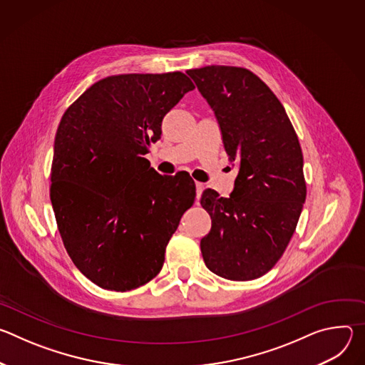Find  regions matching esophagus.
Returning <instances> with one entry per match:
<instances>
[{
	"label": "esophagus",
	"mask_w": 365,
	"mask_h": 365,
	"mask_svg": "<svg viewBox=\"0 0 365 365\" xmlns=\"http://www.w3.org/2000/svg\"><path fill=\"white\" fill-rule=\"evenodd\" d=\"M195 185H196V199L199 200V197H200V195H202V192L205 189V185L200 183V182H195Z\"/></svg>",
	"instance_id": "esophagus-1"
}]
</instances>
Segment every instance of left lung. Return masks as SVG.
Wrapping results in <instances>:
<instances>
[{"label":"left lung","instance_id":"1","mask_svg":"<svg viewBox=\"0 0 365 365\" xmlns=\"http://www.w3.org/2000/svg\"><path fill=\"white\" fill-rule=\"evenodd\" d=\"M220 123L240 172L230 197L206 189L200 205L212 227L200 240L206 267L234 282L264 276L283 255L306 199L297 134L272 89L245 68L186 72Z\"/></svg>","mask_w":365,"mask_h":365}]
</instances>
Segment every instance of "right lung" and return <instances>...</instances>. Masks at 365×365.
Here are the masks:
<instances>
[{
    "mask_svg": "<svg viewBox=\"0 0 365 365\" xmlns=\"http://www.w3.org/2000/svg\"><path fill=\"white\" fill-rule=\"evenodd\" d=\"M195 88L182 72L101 79L65 111L55 137L50 200L63 245L96 286L128 292L158 276L195 183L162 176L143 155L165 115Z\"/></svg>",
    "mask_w": 365,
    "mask_h": 365,
    "instance_id": "1",
    "label": "right lung"
}]
</instances>
